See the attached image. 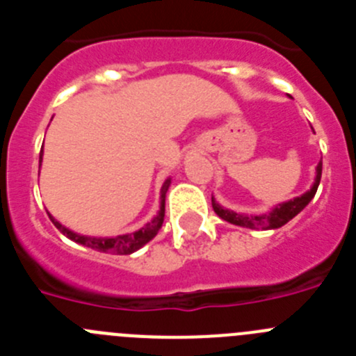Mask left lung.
<instances>
[{
    "instance_id": "1",
    "label": "left lung",
    "mask_w": 356,
    "mask_h": 356,
    "mask_svg": "<svg viewBox=\"0 0 356 356\" xmlns=\"http://www.w3.org/2000/svg\"><path fill=\"white\" fill-rule=\"evenodd\" d=\"M321 172H323V162L317 163L316 169V181H314L312 188L307 191L301 196L294 197L291 201H285L282 205H278L276 209H273V212L269 213H262V216H244V213H237L234 210L222 209L219 203L212 197V209L217 216L225 219V221L232 222V225L237 226H244V228H251V229H275L280 228V226L287 225L291 221L292 217H296L305 207L312 201V197L316 196L317 187H319L321 181Z\"/></svg>"
}]
</instances>
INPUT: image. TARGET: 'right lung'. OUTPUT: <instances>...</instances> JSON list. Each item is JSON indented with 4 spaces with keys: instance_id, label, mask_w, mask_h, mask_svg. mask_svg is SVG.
<instances>
[{
    "instance_id": "add662e5",
    "label": "right lung",
    "mask_w": 356,
    "mask_h": 356,
    "mask_svg": "<svg viewBox=\"0 0 356 356\" xmlns=\"http://www.w3.org/2000/svg\"><path fill=\"white\" fill-rule=\"evenodd\" d=\"M42 162V153L39 156V163ZM169 185H171V180H165L162 185V191H160V212L159 216L153 217V221L147 222L144 228L137 229L134 234H127V235H118V237H85V235H78L74 232H71L69 228L62 226L60 222L53 219V216L49 213V219H51L53 225L56 228L60 229L62 234L65 235L67 238L71 241L78 242L81 246H87L90 250H96L99 253H112V254H130L134 251L140 250L144 244L151 241V238L155 237L159 234V229L162 228V222H163V213H165V193H168Z\"/></svg>"
}]
</instances>
